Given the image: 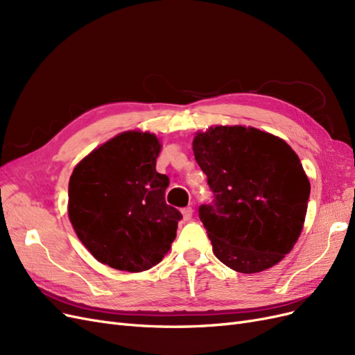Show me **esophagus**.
<instances>
[{
	"instance_id": "34e87169",
	"label": "esophagus",
	"mask_w": 355,
	"mask_h": 355,
	"mask_svg": "<svg viewBox=\"0 0 355 355\" xmlns=\"http://www.w3.org/2000/svg\"><path fill=\"white\" fill-rule=\"evenodd\" d=\"M182 214H184L185 220H191L192 214H194V210H192V207H185V209H182Z\"/></svg>"
}]
</instances>
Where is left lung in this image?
<instances>
[{
  "instance_id": "8db88e82",
  "label": "left lung",
  "mask_w": 355,
  "mask_h": 355,
  "mask_svg": "<svg viewBox=\"0 0 355 355\" xmlns=\"http://www.w3.org/2000/svg\"><path fill=\"white\" fill-rule=\"evenodd\" d=\"M192 151L214 196L198 213L218 259L241 274L283 261L304 230L311 191L297 154L245 125L197 132Z\"/></svg>"
}]
</instances>
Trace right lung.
Segmentation results:
<instances>
[{"instance_id":"add662e5","label":"right lung","mask_w":355,"mask_h":355,"mask_svg":"<svg viewBox=\"0 0 355 355\" xmlns=\"http://www.w3.org/2000/svg\"><path fill=\"white\" fill-rule=\"evenodd\" d=\"M161 146L154 133L128 130L73 167L68 216L101 263L142 272L161 262L175 241L182 214L166 204L168 178L155 170Z\"/></svg>"}]
</instances>
